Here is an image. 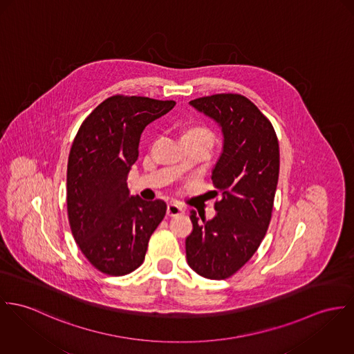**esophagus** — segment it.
Returning <instances> with one entry per match:
<instances>
[{"instance_id": "obj_1", "label": "esophagus", "mask_w": 354, "mask_h": 354, "mask_svg": "<svg viewBox=\"0 0 354 354\" xmlns=\"http://www.w3.org/2000/svg\"><path fill=\"white\" fill-rule=\"evenodd\" d=\"M185 206H182L180 203H178V202H169L168 205H167V214L168 216H178V214H182V213H185Z\"/></svg>"}]
</instances>
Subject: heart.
I'll list each match as a JSON object with an SVG mask.
<instances>
[{
    "label": "heart",
    "instance_id": "1",
    "mask_svg": "<svg viewBox=\"0 0 354 354\" xmlns=\"http://www.w3.org/2000/svg\"><path fill=\"white\" fill-rule=\"evenodd\" d=\"M187 133H198V134H203V136H207L209 138H212V133L205 127H193Z\"/></svg>",
    "mask_w": 354,
    "mask_h": 354
}]
</instances>
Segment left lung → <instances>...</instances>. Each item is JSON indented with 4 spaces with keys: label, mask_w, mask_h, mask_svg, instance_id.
<instances>
[{
    "label": "left lung",
    "mask_w": 354,
    "mask_h": 354,
    "mask_svg": "<svg viewBox=\"0 0 354 354\" xmlns=\"http://www.w3.org/2000/svg\"><path fill=\"white\" fill-rule=\"evenodd\" d=\"M190 106L213 119L224 140L212 169L221 199L214 203L212 220L198 218L192 210L186 258L196 274L224 279L250 261L266 235L278 183L279 147L270 120L241 95L198 97Z\"/></svg>",
    "instance_id": "8db88e82"
}]
</instances>
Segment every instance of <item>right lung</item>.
Instances as JSON below:
<instances>
[{"mask_svg":"<svg viewBox=\"0 0 354 354\" xmlns=\"http://www.w3.org/2000/svg\"><path fill=\"white\" fill-rule=\"evenodd\" d=\"M174 100L115 95L80 126L68 175V217L84 257L104 274L140 268L148 241L165 216L164 201L130 196L127 175L138 158L144 129L165 115Z\"/></svg>","mask_w":354,"mask_h":354,"instance_id":"1","label":"right lung"}]
</instances>
